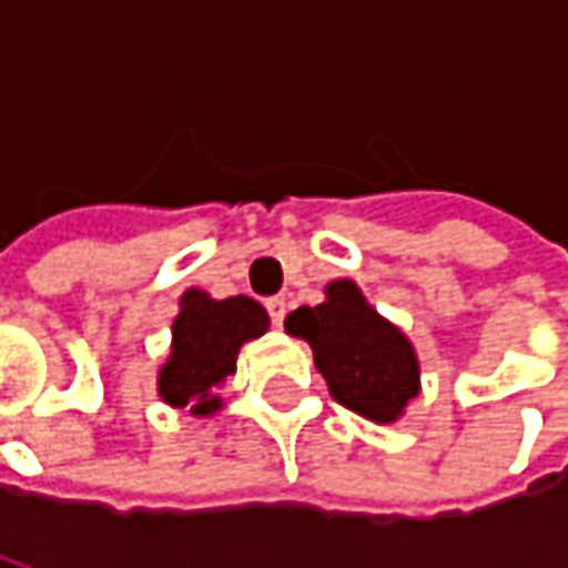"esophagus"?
Wrapping results in <instances>:
<instances>
[{
  "mask_svg": "<svg viewBox=\"0 0 568 568\" xmlns=\"http://www.w3.org/2000/svg\"><path fill=\"white\" fill-rule=\"evenodd\" d=\"M267 313H271L273 325H283V320H285V297H271V301H267Z\"/></svg>",
  "mask_w": 568,
  "mask_h": 568,
  "instance_id": "esophagus-1",
  "label": "esophagus"
}]
</instances>
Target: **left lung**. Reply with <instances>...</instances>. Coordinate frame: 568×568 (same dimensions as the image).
I'll return each instance as SVG.
<instances>
[{
	"label": "left lung",
	"mask_w": 568,
	"mask_h": 568,
	"mask_svg": "<svg viewBox=\"0 0 568 568\" xmlns=\"http://www.w3.org/2000/svg\"><path fill=\"white\" fill-rule=\"evenodd\" d=\"M285 332L307 341L332 398L358 417L389 426L419 395L417 349L353 280L325 285L316 307L292 310Z\"/></svg>",
	"instance_id": "1"
}]
</instances>
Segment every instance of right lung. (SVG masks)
I'll list each match as a JSON object with an SVG mask.
<instances>
[{"label":"right lung","instance_id":"obj_1","mask_svg":"<svg viewBox=\"0 0 568 568\" xmlns=\"http://www.w3.org/2000/svg\"><path fill=\"white\" fill-rule=\"evenodd\" d=\"M271 328V316L246 295L219 297L187 288L179 297L170 356L158 368V395L163 405L191 417H212L224 407L215 393L236 374V356L248 341Z\"/></svg>","mask_w":568,"mask_h":568}]
</instances>
